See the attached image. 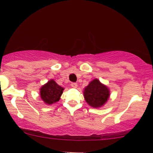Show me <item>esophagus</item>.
<instances>
[{
	"mask_svg": "<svg viewBox=\"0 0 153 153\" xmlns=\"http://www.w3.org/2000/svg\"><path fill=\"white\" fill-rule=\"evenodd\" d=\"M71 85L72 88H76L78 87V84L75 83V82H73V83H71Z\"/></svg>",
	"mask_w": 153,
	"mask_h": 153,
	"instance_id": "1",
	"label": "esophagus"
}]
</instances>
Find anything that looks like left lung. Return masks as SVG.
<instances>
[{
    "instance_id": "left-lung-1",
    "label": "left lung",
    "mask_w": 153,
    "mask_h": 153,
    "mask_svg": "<svg viewBox=\"0 0 153 153\" xmlns=\"http://www.w3.org/2000/svg\"><path fill=\"white\" fill-rule=\"evenodd\" d=\"M85 101L93 108H101L106 104L110 97V90L99 79H94L83 89Z\"/></svg>"
}]
</instances>
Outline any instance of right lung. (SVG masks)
<instances>
[{"instance_id": "obj_1", "label": "right lung", "mask_w": 153, "mask_h": 153, "mask_svg": "<svg viewBox=\"0 0 153 153\" xmlns=\"http://www.w3.org/2000/svg\"><path fill=\"white\" fill-rule=\"evenodd\" d=\"M64 89L53 79H50L40 88L39 96L45 104L52 105L59 101Z\"/></svg>"}]
</instances>
